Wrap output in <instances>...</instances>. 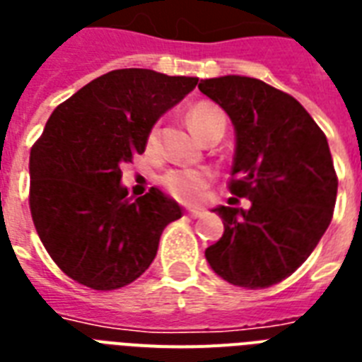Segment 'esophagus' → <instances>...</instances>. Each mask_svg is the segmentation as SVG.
<instances>
[{
	"label": "esophagus",
	"instance_id": "esophagus-1",
	"mask_svg": "<svg viewBox=\"0 0 362 362\" xmlns=\"http://www.w3.org/2000/svg\"><path fill=\"white\" fill-rule=\"evenodd\" d=\"M187 214L192 216V218H203V216L206 214V212H204V210H201V209H193V210H189Z\"/></svg>",
	"mask_w": 362,
	"mask_h": 362
}]
</instances>
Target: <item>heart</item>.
<instances>
[{"instance_id":"1","label":"heart","mask_w":362,"mask_h":362,"mask_svg":"<svg viewBox=\"0 0 362 362\" xmlns=\"http://www.w3.org/2000/svg\"><path fill=\"white\" fill-rule=\"evenodd\" d=\"M187 122L201 139L209 135L218 125H226V116L216 105L197 103L187 112ZM158 141V129L153 127L148 135V146H153ZM212 182V173L206 169H175L163 175L161 184L176 201L184 204H197L204 199L206 187Z\"/></svg>"}]
</instances>
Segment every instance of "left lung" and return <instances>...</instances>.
Wrapping results in <instances>:
<instances>
[{
    "label": "left lung",
    "mask_w": 362,
    "mask_h": 362,
    "mask_svg": "<svg viewBox=\"0 0 362 362\" xmlns=\"http://www.w3.org/2000/svg\"><path fill=\"white\" fill-rule=\"evenodd\" d=\"M199 90L235 124L227 187L252 203L214 210L226 231L206 247V261L233 286H274L310 257L332 220L338 176L327 136L297 99L257 78H209Z\"/></svg>",
    "instance_id": "obj_1"
}]
</instances>
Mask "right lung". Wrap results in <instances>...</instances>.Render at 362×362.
I'll return each mask as SVG.
<instances>
[{"label": "right lung", "mask_w": 362, "mask_h": 362, "mask_svg": "<svg viewBox=\"0 0 362 362\" xmlns=\"http://www.w3.org/2000/svg\"><path fill=\"white\" fill-rule=\"evenodd\" d=\"M199 78L116 69L59 103L30 153V212L42 246L64 274L95 291L135 281L182 209L150 187H122L120 165L144 152L152 125Z\"/></svg>", "instance_id": "right-lung-1"}]
</instances>
